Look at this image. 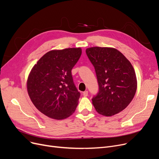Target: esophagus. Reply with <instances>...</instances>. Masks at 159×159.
<instances>
[{
	"mask_svg": "<svg viewBox=\"0 0 159 159\" xmlns=\"http://www.w3.org/2000/svg\"><path fill=\"white\" fill-rule=\"evenodd\" d=\"M88 95V91H84V92H83V95H84V97H87Z\"/></svg>",
	"mask_w": 159,
	"mask_h": 159,
	"instance_id": "1",
	"label": "esophagus"
}]
</instances>
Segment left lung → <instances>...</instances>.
I'll list each match as a JSON object with an SVG mask.
<instances>
[{
	"label": "left lung",
	"mask_w": 159,
	"mask_h": 159,
	"mask_svg": "<svg viewBox=\"0 0 159 159\" xmlns=\"http://www.w3.org/2000/svg\"><path fill=\"white\" fill-rule=\"evenodd\" d=\"M86 52L95 67L99 87L98 94L92 99L95 110L105 116L118 114L130 104L136 92L133 66L113 47H89Z\"/></svg>",
	"instance_id": "left-lung-1"
}]
</instances>
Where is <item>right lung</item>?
Masks as SVG:
<instances>
[{
	"instance_id": "right-lung-1",
	"label": "right lung",
	"mask_w": 159,
	"mask_h": 159,
	"mask_svg": "<svg viewBox=\"0 0 159 159\" xmlns=\"http://www.w3.org/2000/svg\"><path fill=\"white\" fill-rule=\"evenodd\" d=\"M82 54L80 47L54 49L45 53L34 65L26 81L34 105L54 120H64L75 111L80 98L71 70Z\"/></svg>"
}]
</instances>
